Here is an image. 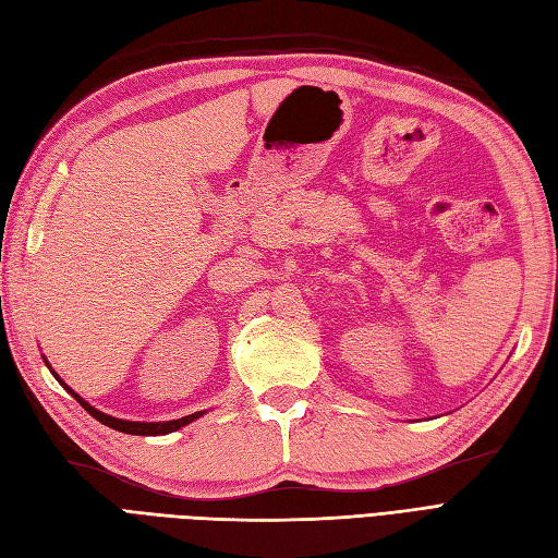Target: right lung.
Wrapping results in <instances>:
<instances>
[{
  "label": "right lung",
  "mask_w": 558,
  "mask_h": 558,
  "mask_svg": "<svg viewBox=\"0 0 558 558\" xmlns=\"http://www.w3.org/2000/svg\"><path fill=\"white\" fill-rule=\"evenodd\" d=\"M46 365H48V361H46ZM50 367V365H48ZM50 373H53V369H50ZM56 375V373H53ZM56 379L66 388V391H70L78 402H81V408L86 410L90 416H95L99 424H105V426H109V428H113V430H121V433H128V435H167V433H174V430H179V428H183L185 424H191V421H195V418H199L202 414L205 412H195V414H189V416H181V418H174V421H125V418H116V416H109V414H105V412H99V410H95L93 404H88L86 400H83L78 393H74L70 386H66L58 375H56Z\"/></svg>",
  "instance_id": "right-lung-1"
}]
</instances>
